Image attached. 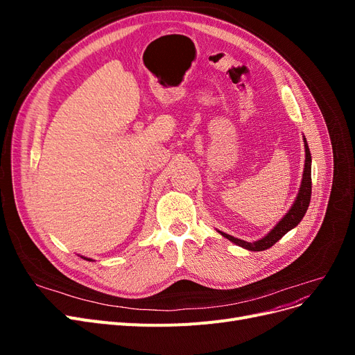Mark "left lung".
Here are the masks:
<instances>
[{"mask_svg":"<svg viewBox=\"0 0 355 355\" xmlns=\"http://www.w3.org/2000/svg\"><path fill=\"white\" fill-rule=\"evenodd\" d=\"M304 146H305V164H304V173H302V180H300L297 196H296L292 206H290L288 211L280 220L277 222L275 227L266 235H263L262 239L252 241V243L235 239L230 234H225V232L216 230L222 235V237L228 239L231 243L243 247V249H245V250L262 252V250L270 249V247H272L278 240L284 237L288 231H292L293 228L297 227L299 222L304 219L305 213L308 210V206H309V201H311V153H309L305 136H304Z\"/></svg>","mask_w":355,"mask_h":355,"instance_id":"1","label":"left lung"}]
</instances>
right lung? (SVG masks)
<instances>
[{
    "mask_svg": "<svg viewBox=\"0 0 355 355\" xmlns=\"http://www.w3.org/2000/svg\"><path fill=\"white\" fill-rule=\"evenodd\" d=\"M80 256V254H78ZM80 257H83L84 261H89V262H93V259H90V257H85V256H80Z\"/></svg>",
    "mask_w": 355,
    "mask_h": 355,
    "instance_id": "1",
    "label": "right lung"
}]
</instances>
